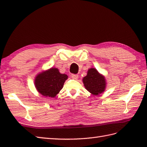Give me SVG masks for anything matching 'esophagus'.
Returning <instances> with one entry per match:
<instances>
[{
  "label": "esophagus",
  "instance_id": "esophagus-1",
  "mask_svg": "<svg viewBox=\"0 0 147 147\" xmlns=\"http://www.w3.org/2000/svg\"><path fill=\"white\" fill-rule=\"evenodd\" d=\"M71 77H72V78L74 79V80H77L78 78V74H72Z\"/></svg>",
  "mask_w": 147,
  "mask_h": 147
}]
</instances>
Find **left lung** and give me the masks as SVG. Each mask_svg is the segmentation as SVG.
<instances>
[{
	"instance_id": "left-lung-1",
	"label": "left lung",
	"mask_w": 147,
	"mask_h": 147,
	"mask_svg": "<svg viewBox=\"0 0 147 147\" xmlns=\"http://www.w3.org/2000/svg\"><path fill=\"white\" fill-rule=\"evenodd\" d=\"M85 88L94 95H98L105 91L106 82L105 77L100 74L95 68H90L87 75L83 78Z\"/></svg>"
}]
</instances>
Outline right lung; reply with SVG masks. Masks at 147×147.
I'll return each instance as SVG.
<instances>
[{"label":"right lung","mask_w":147,"mask_h":147,"mask_svg":"<svg viewBox=\"0 0 147 147\" xmlns=\"http://www.w3.org/2000/svg\"><path fill=\"white\" fill-rule=\"evenodd\" d=\"M68 76L59 73L57 68L52 67L37 74L35 85L40 94L45 96L55 97L62 88Z\"/></svg>","instance_id":"right-lung-1"}]
</instances>
